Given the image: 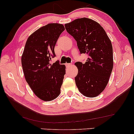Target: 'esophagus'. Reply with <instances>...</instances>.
I'll return each instance as SVG.
<instances>
[{"label": "esophagus", "mask_w": 134, "mask_h": 134, "mask_svg": "<svg viewBox=\"0 0 134 134\" xmlns=\"http://www.w3.org/2000/svg\"><path fill=\"white\" fill-rule=\"evenodd\" d=\"M71 64L70 63H66V67H69V66H71Z\"/></svg>", "instance_id": "1"}]
</instances>
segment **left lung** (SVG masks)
<instances>
[{
	"label": "left lung",
	"instance_id": "1",
	"mask_svg": "<svg viewBox=\"0 0 134 134\" xmlns=\"http://www.w3.org/2000/svg\"><path fill=\"white\" fill-rule=\"evenodd\" d=\"M65 27L77 41L80 54L88 55L85 63H75L78 68V74L75 77L78 90L86 97L98 96L105 89L112 71L110 40L103 27L89 18H79L66 24Z\"/></svg>",
	"mask_w": 134,
	"mask_h": 134
}]
</instances>
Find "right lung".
I'll return each instance as SVG.
<instances>
[{
    "instance_id": "1",
    "label": "right lung",
    "mask_w": 134,
    "mask_h": 134,
    "mask_svg": "<svg viewBox=\"0 0 134 134\" xmlns=\"http://www.w3.org/2000/svg\"><path fill=\"white\" fill-rule=\"evenodd\" d=\"M65 30L63 24L51 23L41 27L27 39L21 57L24 74L27 83L38 98L50 101L60 94L66 66L57 61L54 47L60 34Z\"/></svg>"
}]
</instances>
